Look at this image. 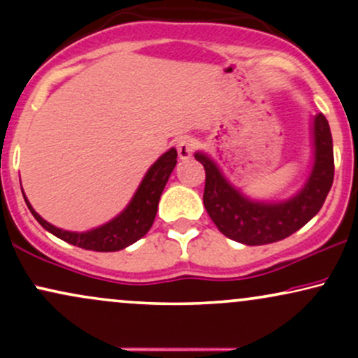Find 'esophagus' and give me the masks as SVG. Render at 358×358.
<instances>
[{
    "mask_svg": "<svg viewBox=\"0 0 358 358\" xmlns=\"http://www.w3.org/2000/svg\"><path fill=\"white\" fill-rule=\"evenodd\" d=\"M196 148V139L192 136H183L176 141V151H178L180 159H188L192 158L193 151Z\"/></svg>",
    "mask_w": 358,
    "mask_h": 358,
    "instance_id": "34e87169",
    "label": "esophagus"
}]
</instances>
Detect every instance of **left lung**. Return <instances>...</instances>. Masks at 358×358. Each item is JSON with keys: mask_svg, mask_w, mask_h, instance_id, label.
<instances>
[{"mask_svg": "<svg viewBox=\"0 0 358 358\" xmlns=\"http://www.w3.org/2000/svg\"><path fill=\"white\" fill-rule=\"evenodd\" d=\"M313 165L308 180L289 199L261 202L245 196L225 178L215 162L203 151L195 159L205 168L203 205L217 229L229 239L245 245H262L289 237L308 224L320 208L334 183V141L322 113L313 117Z\"/></svg>", "mask_w": 358, "mask_h": 358, "instance_id": "obj_1", "label": "left lung"}]
</instances>
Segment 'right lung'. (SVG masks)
Returning a JSON list of instances; mask_svg holds the SVG:
<instances>
[{"label": "right lung", "mask_w": 358, "mask_h": 358, "mask_svg": "<svg viewBox=\"0 0 358 358\" xmlns=\"http://www.w3.org/2000/svg\"><path fill=\"white\" fill-rule=\"evenodd\" d=\"M176 150L170 148L166 153H163L158 159L150 166L146 171L145 178L139 183L136 193L133 195L131 202L119 215L114 217L113 220L106 222L104 225L96 229H90L87 232H71L64 231V229L55 227L50 222H47L35 208L31 207L28 199L24 196L28 208H30L31 215L35 217L36 222L50 234H53L59 239L69 242V244L77 245V248L97 250V252H114V250H121L127 245L134 244V242L146 236L148 231L153 225L156 212H158V202L162 196L163 188L170 178L171 171L176 165Z\"/></svg>", "instance_id": "right-lung-1"}]
</instances>
